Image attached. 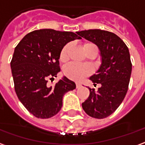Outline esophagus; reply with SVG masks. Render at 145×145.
<instances>
[{
    "label": "esophagus",
    "instance_id": "esophagus-1",
    "mask_svg": "<svg viewBox=\"0 0 145 145\" xmlns=\"http://www.w3.org/2000/svg\"><path fill=\"white\" fill-rule=\"evenodd\" d=\"M82 86V85L81 83H79V82H77V83H76V88H80Z\"/></svg>",
    "mask_w": 145,
    "mask_h": 145
}]
</instances>
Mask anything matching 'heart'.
Listing matches in <instances>:
<instances>
[{
  "mask_svg": "<svg viewBox=\"0 0 145 145\" xmlns=\"http://www.w3.org/2000/svg\"><path fill=\"white\" fill-rule=\"evenodd\" d=\"M87 45L88 44L85 45V46ZM68 49H69V45L68 44L64 46L62 49L60 55V59L61 61H65V60H67ZM91 73V67H89L88 65H85V64L75 63V62L68 63L67 65L65 66L64 69H63V74L67 78H68L73 81H77V82L82 81V79H84L85 77L89 75Z\"/></svg>",
  "mask_w": 145,
  "mask_h": 145,
  "instance_id": "1",
  "label": "heart"
}]
</instances>
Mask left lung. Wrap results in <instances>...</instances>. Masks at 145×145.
I'll use <instances>...</instances> for the list:
<instances>
[{
	"label": "left lung",
	"mask_w": 145,
	"mask_h": 145,
	"mask_svg": "<svg viewBox=\"0 0 145 145\" xmlns=\"http://www.w3.org/2000/svg\"><path fill=\"white\" fill-rule=\"evenodd\" d=\"M77 33L97 46L102 60L96 74L90 77L94 85L100 84L101 87L97 91L88 88L90 95L82 108L93 118H106L115 112L127 92L132 71L129 50L118 36L108 31L89 29Z\"/></svg>",
	"instance_id": "obj_1"
}]
</instances>
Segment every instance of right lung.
I'll return each instance as SVG.
<instances>
[{
	"label": "right lung",
	"instance_id": "right-lung-1",
	"mask_svg": "<svg viewBox=\"0 0 145 145\" xmlns=\"http://www.w3.org/2000/svg\"><path fill=\"white\" fill-rule=\"evenodd\" d=\"M81 37L72 32L44 29L28 33L14 48L11 61L14 90L24 106L37 118L56 115L64 94L76 88L65 76L54 86L47 82L60 71L59 59L63 46Z\"/></svg>",
	"mask_w": 145,
	"mask_h": 145
}]
</instances>
